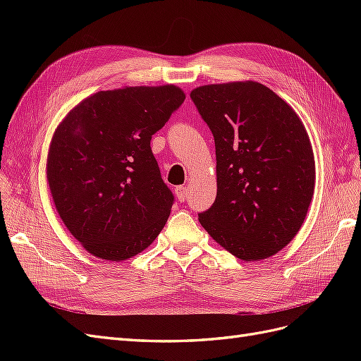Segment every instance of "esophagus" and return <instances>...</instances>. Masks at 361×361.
<instances>
[{
  "mask_svg": "<svg viewBox=\"0 0 361 361\" xmlns=\"http://www.w3.org/2000/svg\"><path fill=\"white\" fill-rule=\"evenodd\" d=\"M174 194H176V197L179 202H185L188 197V188L187 187H178L174 190Z\"/></svg>",
  "mask_w": 361,
  "mask_h": 361,
  "instance_id": "34e87169",
  "label": "esophagus"
}]
</instances>
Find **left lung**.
Listing matches in <instances>:
<instances>
[{
  "instance_id": "1",
  "label": "left lung",
  "mask_w": 361,
  "mask_h": 361,
  "mask_svg": "<svg viewBox=\"0 0 361 361\" xmlns=\"http://www.w3.org/2000/svg\"><path fill=\"white\" fill-rule=\"evenodd\" d=\"M191 101L216 157V197L199 221L239 259L276 255L298 233L313 197L314 158L302 122L255 81L202 85Z\"/></svg>"
}]
</instances>
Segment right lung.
Returning <instances> with one entry per match:
<instances>
[{"label": "right lung", "mask_w": 361, "mask_h": 361, "mask_svg": "<svg viewBox=\"0 0 361 361\" xmlns=\"http://www.w3.org/2000/svg\"><path fill=\"white\" fill-rule=\"evenodd\" d=\"M183 101L176 85L97 92L57 128L48 154L49 190L63 223L93 256L133 257L166 226L174 195L150 140Z\"/></svg>", "instance_id": "1"}]
</instances>
